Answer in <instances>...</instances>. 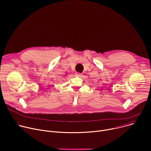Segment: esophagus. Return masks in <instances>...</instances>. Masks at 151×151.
I'll list each match as a JSON object with an SVG mask.
<instances>
[{
	"label": "esophagus",
	"instance_id": "1",
	"mask_svg": "<svg viewBox=\"0 0 151 151\" xmlns=\"http://www.w3.org/2000/svg\"><path fill=\"white\" fill-rule=\"evenodd\" d=\"M75 75H76V76H78V77H81V76H82V73H79V72H76V73H75Z\"/></svg>",
	"mask_w": 151,
	"mask_h": 151
}]
</instances>
